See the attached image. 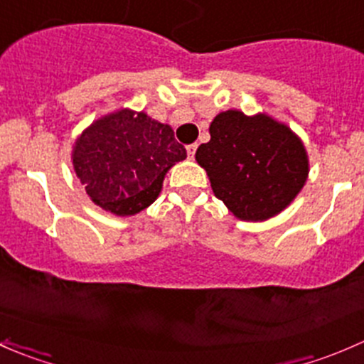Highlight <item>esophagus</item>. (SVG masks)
Listing matches in <instances>:
<instances>
[{
  "instance_id": "esophagus-1",
  "label": "esophagus",
  "mask_w": 364,
  "mask_h": 364,
  "mask_svg": "<svg viewBox=\"0 0 364 364\" xmlns=\"http://www.w3.org/2000/svg\"><path fill=\"white\" fill-rule=\"evenodd\" d=\"M196 151H197V144H190L188 148H186V153H188V159H193V156H196Z\"/></svg>"
}]
</instances>
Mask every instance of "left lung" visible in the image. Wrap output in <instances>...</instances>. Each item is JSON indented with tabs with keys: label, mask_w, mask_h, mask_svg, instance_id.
Listing matches in <instances>:
<instances>
[{
	"label": "left lung",
	"mask_w": 364,
	"mask_h": 364,
	"mask_svg": "<svg viewBox=\"0 0 364 364\" xmlns=\"http://www.w3.org/2000/svg\"><path fill=\"white\" fill-rule=\"evenodd\" d=\"M211 139L196 160L205 168L215 196L236 218L264 222L284 211L304 186L308 155L303 142L267 114L220 112Z\"/></svg>",
	"instance_id": "obj_1"
}]
</instances>
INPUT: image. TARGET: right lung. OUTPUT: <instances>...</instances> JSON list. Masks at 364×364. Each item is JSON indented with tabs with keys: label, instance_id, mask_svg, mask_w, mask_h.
I'll use <instances>...</instances> for the list:
<instances>
[{
	"label": "right lung",
	"instance_id": "1",
	"mask_svg": "<svg viewBox=\"0 0 364 364\" xmlns=\"http://www.w3.org/2000/svg\"><path fill=\"white\" fill-rule=\"evenodd\" d=\"M185 159L168 124L130 109L98 117L72 149L73 171L90 199L117 216L155 203L168 168Z\"/></svg>",
	"mask_w": 364,
	"mask_h": 364
}]
</instances>
